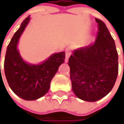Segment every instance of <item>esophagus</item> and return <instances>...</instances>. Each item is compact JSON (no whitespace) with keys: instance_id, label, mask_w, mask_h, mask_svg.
I'll list each match as a JSON object with an SVG mask.
<instances>
[{"instance_id":"obj_1","label":"esophagus","mask_w":124,"mask_h":124,"mask_svg":"<svg viewBox=\"0 0 124 124\" xmlns=\"http://www.w3.org/2000/svg\"><path fill=\"white\" fill-rule=\"evenodd\" d=\"M70 55V50L69 48H66L65 49V62H68V59H69V56Z\"/></svg>"}]
</instances>
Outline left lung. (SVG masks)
Segmentation results:
<instances>
[{"mask_svg": "<svg viewBox=\"0 0 124 124\" xmlns=\"http://www.w3.org/2000/svg\"><path fill=\"white\" fill-rule=\"evenodd\" d=\"M95 20L98 31L94 43L74 50L68 59L73 92L88 102L99 101L110 92L118 74L115 41L104 22Z\"/></svg>", "mask_w": 124, "mask_h": 124, "instance_id": "8db88e82", "label": "left lung"}]
</instances>
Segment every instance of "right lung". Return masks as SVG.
Instances as JSON below:
<instances>
[{
    "label": "right lung",
    "instance_id": "obj_1",
    "mask_svg": "<svg viewBox=\"0 0 124 124\" xmlns=\"http://www.w3.org/2000/svg\"><path fill=\"white\" fill-rule=\"evenodd\" d=\"M30 19L28 16L23 21L9 42L4 59V72L14 93L26 101H35L49 91L52 79L64 62L65 53L54 54L39 65L25 62L17 49V45Z\"/></svg>",
    "mask_w": 124,
    "mask_h": 124
}]
</instances>
